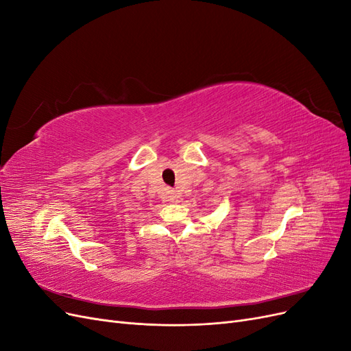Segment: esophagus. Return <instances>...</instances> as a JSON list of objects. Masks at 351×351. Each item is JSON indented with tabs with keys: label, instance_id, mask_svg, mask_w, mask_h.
I'll return each instance as SVG.
<instances>
[{
	"label": "esophagus",
	"instance_id": "34e87169",
	"mask_svg": "<svg viewBox=\"0 0 351 351\" xmlns=\"http://www.w3.org/2000/svg\"><path fill=\"white\" fill-rule=\"evenodd\" d=\"M168 200L173 202V204H178V202H180V195L177 192H169L168 193Z\"/></svg>",
	"mask_w": 351,
	"mask_h": 351
}]
</instances>
